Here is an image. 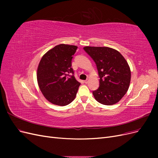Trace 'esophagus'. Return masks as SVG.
<instances>
[{
  "mask_svg": "<svg viewBox=\"0 0 158 158\" xmlns=\"http://www.w3.org/2000/svg\"><path fill=\"white\" fill-rule=\"evenodd\" d=\"M84 82H85V84H88V83L89 82V80H85V81H84Z\"/></svg>",
  "mask_w": 158,
  "mask_h": 158,
  "instance_id": "esophagus-1",
  "label": "esophagus"
}]
</instances>
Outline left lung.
Wrapping results in <instances>:
<instances>
[{
    "instance_id": "obj_1",
    "label": "left lung",
    "mask_w": 158,
    "mask_h": 158,
    "mask_svg": "<svg viewBox=\"0 0 158 158\" xmlns=\"http://www.w3.org/2000/svg\"><path fill=\"white\" fill-rule=\"evenodd\" d=\"M96 64L99 87L93 92L99 103L111 106L125 95L130 85L131 72L126 59L118 51L107 47H84Z\"/></svg>"
}]
</instances>
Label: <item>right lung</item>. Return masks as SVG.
<instances>
[{"mask_svg": "<svg viewBox=\"0 0 158 158\" xmlns=\"http://www.w3.org/2000/svg\"><path fill=\"white\" fill-rule=\"evenodd\" d=\"M78 47L60 44L42 56L37 70V80L41 92L54 105L65 106L75 99L80 83L76 80L72 59ZM70 76V75H69Z\"/></svg>", "mask_w": 158, "mask_h": 158, "instance_id": "obj_1", "label": "right lung"}]
</instances>
